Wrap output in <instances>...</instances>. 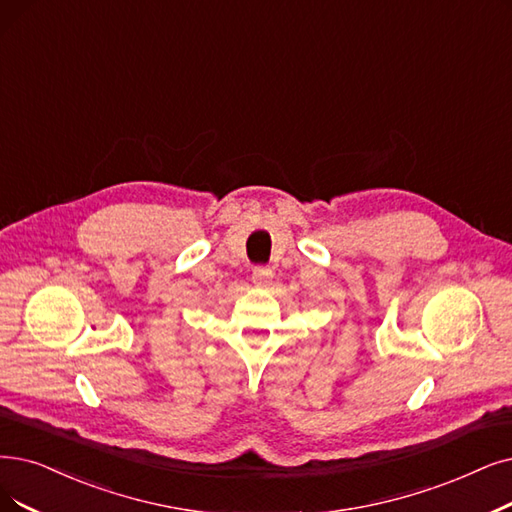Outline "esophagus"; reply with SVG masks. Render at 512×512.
Returning <instances> with one entry per match:
<instances>
[{"label": "esophagus", "instance_id": "34e87169", "mask_svg": "<svg viewBox=\"0 0 512 512\" xmlns=\"http://www.w3.org/2000/svg\"><path fill=\"white\" fill-rule=\"evenodd\" d=\"M271 277H273V271L269 267H264V264H260V267H256L252 273V281L256 285H267Z\"/></svg>", "mask_w": 512, "mask_h": 512}]
</instances>
